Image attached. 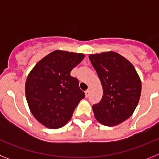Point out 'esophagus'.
<instances>
[{
	"label": "esophagus",
	"mask_w": 159,
	"mask_h": 159,
	"mask_svg": "<svg viewBox=\"0 0 159 159\" xmlns=\"http://www.w3.org/2000/svg\"><path fill=\"white\" fill-rule=\"evenodd\" d=\"M89 93H90L89 89H88V90H86V91H85V95H86V97H88V95H89Z\"/></svg>",
	"instance_id": "obj_1"
}]
</instances>
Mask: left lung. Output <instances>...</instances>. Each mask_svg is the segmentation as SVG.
Returning <instances> with one entry per match:
<instances>
[{
    "label": "left lung",
    "instance_id": "left-lung-1",
    "mask_svg": "<svg viewBox=\"0 0 159 159\" xmlns=\"http://www.w3.org/2000/svg\"><path fill=\"white\" fill-rule=\"evenodd\" d=\"M102 87V99L92 106L101 124L113 127L127 120L141 95V80L131 63L115 52L89 55Z\"/></svg>",
    "mask_w": 159,
    "mask_h": 159
}]
</instances>
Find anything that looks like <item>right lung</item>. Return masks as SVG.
Here are the masks:
<instances>
[{
	"instance_id": "1",
	"label": "right lung",
	"mask_w": 159,
	"mask_h": 159,
	"mask_svg": "<svg viewBox=\"0 0 159 159\" xmlns=\"http://www.w3.org/2000/svg\"><path fill=\"white\" fill-rule=\"evenodd\" d=\"M82 53L56 50L40 60L29 74L25 95L35 118L48 128L64 127L85 94L70 75L84 60Z\"/></svg>"
}]
</instances>
